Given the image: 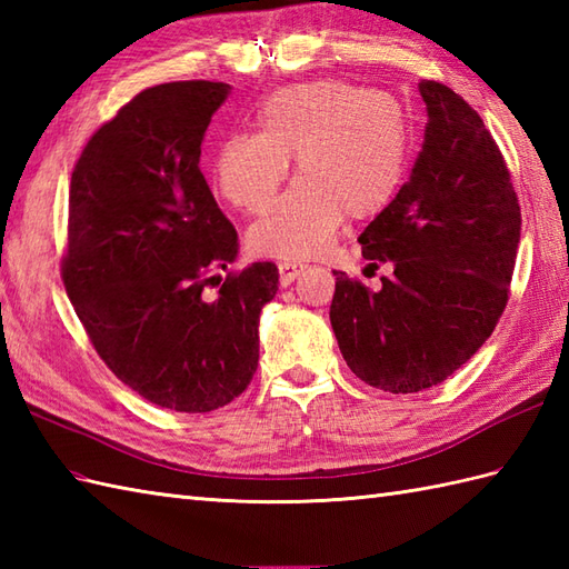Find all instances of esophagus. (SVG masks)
I'll return each instance as SVG.
<instances>
[{"label":"esophagus","instance_id":"34e87169","mask_svg":"<svg viewBox=\"0 0 569 569\" xmlns=\"http://www.w3.org/2000/svg\"><path fill=\"white\" fill-rule=\"evenodd\" d=\"M303 271H306L303 263H291V261L278 263V278H281V286H291Z\"/></svg>","mask_w":569,"mask_h":569}]
</instances>
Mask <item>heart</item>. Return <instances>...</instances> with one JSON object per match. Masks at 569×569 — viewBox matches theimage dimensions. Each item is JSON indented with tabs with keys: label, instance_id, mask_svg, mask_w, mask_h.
I'll list each match as a JSON object with an SVG mask.
<instances>
[{
	"label": "heart",
	"instance_id": "b5f03b06",
	"mask_svg": "<svg viewBox=\"0 0 569 569\" xmlns=\"http://www.w3.org/2000/svg\"><path fill=\"white\" fill-rule=\"evenodd\" d=\"M408 134L391 94L342 80L281 88L257 112V134L224 139L212 186L241 212H261L296 159V186L249 229L261 257L298 261L330 244L345 217L367 220L386 208L406 166Z\"/></svg>",
	"mask_w": 569,
	"mask_h": 569
}]
</instances>
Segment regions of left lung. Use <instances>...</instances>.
Listing matches in <instances>:
<instances>
[{
    "mask_svg": "<svg viewBox=\"0 0 569 569\" xmlns=\"http://www.w3.org/2000/svg\"><path fill=\"white\" fill-rule=\"evenodd\" d=\"M428 124L408 183L361 232L389 263L379 291L335 271L330 322L357 377L389 393L442 383L489 340L509 300L521 208L481 117L435 80L418 82Z\"/></svg>",
    "mask_w": 569,
    "mask_h": 569,
    "instance_id": "left-lung-1",
    "label": "left lung"
}]
</instances>
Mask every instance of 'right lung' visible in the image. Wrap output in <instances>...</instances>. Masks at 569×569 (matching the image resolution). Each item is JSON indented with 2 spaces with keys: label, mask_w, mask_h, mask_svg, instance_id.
<instances>
[{
  "label": "right lung",
  "mask_w": 569,
  "mask_h": 569,
  "mask_svg": "<svg viewBox=\"0 0 569 569\" xmlns=\"http://www.w3.org/2000/svg\"><path fill=\"white\" fill-rule=\"evenodd\" d=\"M227 82H166L94 131L70 178L63 283L107 367L147 401L210 413L259 367V316L278 291L271 261L221 281L239 253L200 173ZM220 284L214 299L207 286Z\"/></svg>",
  "instance_id": "right-lung-1"
}]
</instances>
